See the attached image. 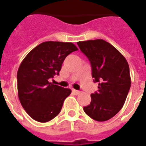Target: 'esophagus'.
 <instances>
[{
	"label": "esophagus",
	"instance_id": "esophagus-1",
	"mask_svg": "<svg viewBox=\"0 0 146 146\" xmlns=\"http://www.w3.org/2000/svg\"><path fill=\"white\" fill-rule=\"evenodd\" d=\"M73 92L74 95H79V94H80V91H78V90H76V89H73Z\"/></svg>",
	"mask_w": 146,
	"mask_h": 146
}]
</instances>
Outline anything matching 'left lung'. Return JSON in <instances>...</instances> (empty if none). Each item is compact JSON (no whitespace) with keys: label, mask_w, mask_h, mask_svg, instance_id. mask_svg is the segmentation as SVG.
<instances>
[{"label":"left lung","mask_w":146,"mask_h":146,"mask_svg":"<svg viewBox=\"0 0 146 146\" xmlns=\"http://www.w3.org/2000/svg\"><path fill=\"white\" fill-rule=\"evenodd\" d=\"M90 61L92 76L98 90L91 95V103L83 108L93 120L106 121L122 108L131 86L127 60L113 45L102 39L77 42Z\"/></svg>","instance_id":"obj_1"}]
</instances>
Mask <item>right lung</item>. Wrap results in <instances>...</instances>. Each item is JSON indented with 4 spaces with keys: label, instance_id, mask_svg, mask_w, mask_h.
I'll use <instances>...</instances> for the list:
<instances>
[{
    "label": "right lung",
    "instance_id": "obj_1",
    "mask_svg": "<svg viewBox=\"0 0 146 146\" xmlns=\"http://www.w3.org/2000/svg\"><path fill=\"white\" fill-rule=\"evenodd\" d=\"M71 42H44L26 55L17 72L18 96L26 113L38 122L52 120L60 112L71 93L49 82L58 75L66 56L77 50Z\"/></svg>",
    "mask_w": 146,
    "mask_h": 146
}]
</instances>
